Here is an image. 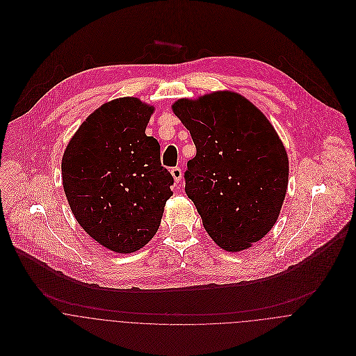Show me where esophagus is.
<instances>
[{
    "label": "esophagus",
    "instance_id": "esophagus-1",
    "mask_svg": "<svg viewBox=\"0 0 356 356\" xmlns=\"http://www.w3.org/2000/svg\"><path fill=\"white\" fill-rule=\"evenodd\" d=\"M171 175H172L174 181L178 184L182 179V170L179 167H174V168H171Z\"/></svg>",
    "mask_w": 356,
    "mask_h": 356
}]
</instances>
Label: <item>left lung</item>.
Instances as JSON below:
<instances>
[{"mask_svg": "<svg viewBox=\"0 0 356 356\" xmlns=\"http://www.w3.org/2000/svg\"><path fill=\"white\" fill-rule=\"evenodd\" d=\"M171 109L197 149L185 191L205 232L223 251L251 248L275 225L288 189L289 159L278 133L233 90L178 99Z\"/></svg>", "mask_w": 356, "mask_h": 356, "instance_id": "1", "label": "left lung"}]
</instances>
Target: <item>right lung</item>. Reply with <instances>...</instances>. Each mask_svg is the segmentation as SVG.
Returning a JSON list of instances; mask_svg holds the SVG:
<instances>
[{
    "label": "right lung",
    "instance_id": "right-lung-1",
    "mask_svg": "<svg viewBox=\"0 0 356 356\" xmlns=\"http://www.w3.org/2000/svg\"><path fill=\"white\" fill-rule=\"evenodd\" d=\"M153 112L138 97L104 102L63 153V189L75 219L116 254H133L152 240L172 196L160 145L145 134Z\"/></svg>",
    "mask_w": 356,
    "mask_h": 356
}]
</instances>
